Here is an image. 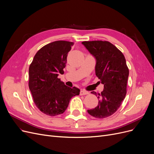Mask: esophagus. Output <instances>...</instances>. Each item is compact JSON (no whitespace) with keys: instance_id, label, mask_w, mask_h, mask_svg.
Segmentation results:
<instances>
[{"instance_id":"obj_1","label":"esophagus","mask_w":154,"mask_h":154,"mask_svg":"<svg viewBox=\"0 0 154 154\" xmlns=\"http://www.w3.org/2000/svg\"><path fill=\"white\" fill-rule=\"evenodd\" d=\"M90 93L88 91H86V90H81L80 91V95H88V94Z\"/></svg>"}]
</instances>
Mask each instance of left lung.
Listing matches in <instances>:
<instances>
[{
    "label": "left lung",
    "mask_w": 154,
    "mask_h": 154,
    "mask_svg": "<svg viewBox=\"0 0 154 154\" xmlns=\"http://www.w3.org/2000/svg\"><path fill=\"white\" fill-rule=\"evenodd\" d=\"M87 50L96 59L95 73L103 84V90L97 96L98 104L88 112L97 118L113 115L120 107L127 93L129 71L122 52L109 42H83Z\"/></svg>",
    "instance_id": "left-lung-1"
}]
</instances>
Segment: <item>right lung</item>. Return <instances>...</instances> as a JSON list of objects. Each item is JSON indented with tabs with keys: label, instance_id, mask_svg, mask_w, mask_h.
Masks as SVG:
<instances>
[{
	"label": "right lung",
	"instance_id": "1",
	"mask_svg": "<svg viewBox=\"0 0 154 154\" xmlns=\"http://www.w3.org/2000/svg\"><path fill=\"white\" fill-rule=\"evenodd\" d=\"M73 42L56 41L37 52L29 69V87L36 107L48 116L63 114L80 90L66 86L57 76L64 73Z\"/></svg>",
	"mask_w": 154,
	"mask_h": 154
}]
</instances>
